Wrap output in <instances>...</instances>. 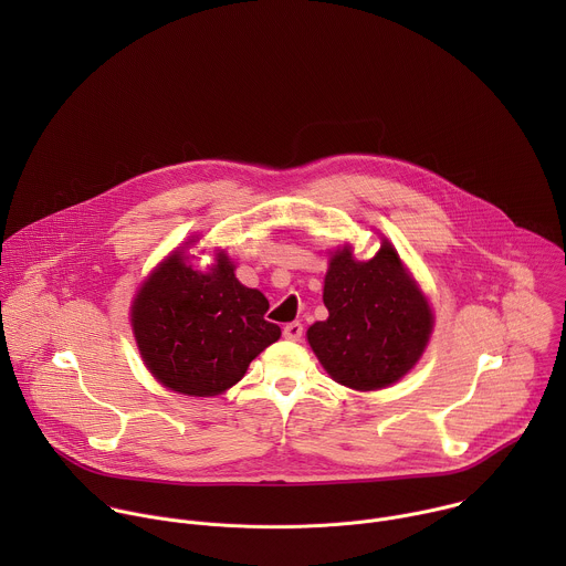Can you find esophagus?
I'll list each match as a JSON object with an SVG mask.
<instances>
[{
	"label": "esophagus",
	"mask_w": 566,
	"mask_h": 566,
	"mask_svg": "<svg viewBox=\"0 0 566 566\" xmlns=\"http://www.w3.org/2000/svg\"><path fill=\"white\" fill-rule=\"evenodd\" d=\"M304 336V327L300 325V322H289V325L284 327V338L286 340H300Z\"/></svg>",
	"instance_id": "esophagus-1"
}]
</instances>
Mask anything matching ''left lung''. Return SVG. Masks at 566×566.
<instances>
[{
    "instance_id": "8db88e82",
    "label": "left lung",
    "mask_w": 566,
    "mask_h": 566,
    "mask_svg": "<svg viewBox=\"0 0 566 566\" xmlns=\"http://www.w3.org/2000/svg\"><path fill=\"white\" fill-rule=\"evenodd\" d=\"M329 317L308 327L306 338L329 376L354 389H380L406 376L421 358L432 311L402 269L389 241L369 262L345 247L332 258L325 293Z\"/></svg>"
}]
</instances>
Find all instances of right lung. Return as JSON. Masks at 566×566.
Returning <instances> with one entry per match:
<instances>
[{
    "label": "right lung",
    "instance_id": "1",
    "mask_svg": "<svg viewBox=\"0 0 566 566\" xmlns=\"http://www.w3.org/2000/svg\"><path fill=\"white\" fill-rule=\"evenodd\" d=\"M266 311L264 293L241 284L223 253L208 273L175 253L138 291L132 325L158 382L188 396H214L280 338Z\"/></svg>",
    "mask_w": 566,
    "mask_h": 566
}]
</instances>
